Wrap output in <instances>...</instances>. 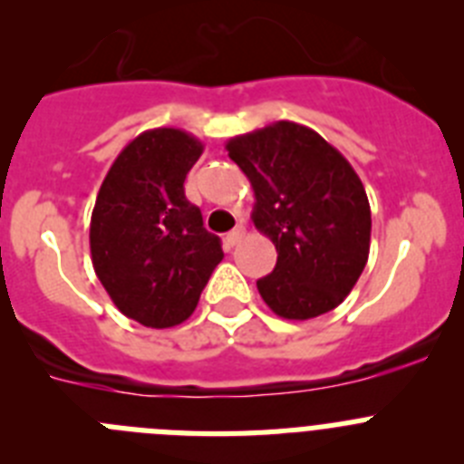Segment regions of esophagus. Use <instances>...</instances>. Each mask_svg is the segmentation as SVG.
I'll use <instances>...</instances> for the list:
<instances>
[{"mask_svg": "<svg viewBox=\"0 0 464 464\" xmlns=\"http://www.w3.org/2000/svg\"><path fill=\"white\" fill-rule=\"evenodd\" d=\"M241 237H244V227H241V225H237L232 232H227V235H225V246H227V248H235V246L241 241Z\"/></svg>", "mask_w": 464, "mask_h": 464, "instance_id": "34e87169", "label": "esophagus"}]
</instances>
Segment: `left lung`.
<instances>
[{"label": "left lung", "mask_w": 464, "mask_h": 464, "mask_svg": "<svg viewBox=\"0 0 464 464\" xmlns=\"http://www.w3.org/2000/svg\"><path fill=\"white\" fill-rule=\"evenodd\" d=\"M256 192L251 218L276 246L257 281L265 304L309 321L346 299L370 257L372 211L360 176L311 127L278 121L225 143Z\"/></svg>", "instance_id": "obj_1"}]
</instances>
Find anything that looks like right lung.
<instances>
[{
  "mask_svg": "<svg viewBox=\"0 0 464 464\" xmlns=\"http://www.w3.org/2000/svg\"><path fill=\"white\" fill-rule=\"evenodd\" d=\"M202 153L204 143L183 130H149L121 150L97 192L94 274L121 314L146 327L188 321L223 260L220 239L183 188Z\"/></svg>",
  "mask_w": 464,
  "mask_h": 464,
  "instance_id": "add662e5",
  "label": "right lung"
}]
</instances>
